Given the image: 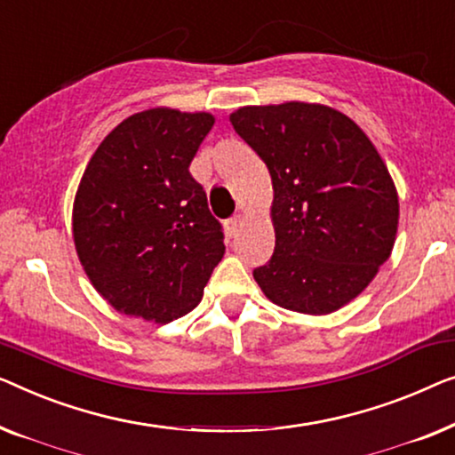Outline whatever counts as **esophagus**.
Returning <instances> with one entry per match:
<instances>
[{"label":"esophagus","mask_w":455,"mask_h":455,"mask_svg":"<svg viewBox=\"0 0 455 455\" xmlns=\"http://www.w3.org/2000/svg\"><path fill=\"white\" fill-rule=\"evenodd\" d=\"M241 225H243V216H241V214L230 216V219L227 220V230H228V235H236V230L241 228Z\"/></svg>","instance_id":"esophagus-1"}]
</instances>
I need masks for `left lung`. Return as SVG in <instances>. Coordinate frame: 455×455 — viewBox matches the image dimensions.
<instances>
[{"mask_svg":"<svg viewBox=\"0 0 455 455\" xmlns=\"http://www.w3.org/2000/svg\"><path fill=\"white\" fill-rule=\"evenodd\" d=\"M235 132L272 177V258L253 278L272 303L325 315L367 284L392 253L398 194L353 119L309 102L243 107Z\"/></svg>","mask_w":455,"mask_h":455,"instance_id":"left-lung-1","label":"left lung"}]
</instances>
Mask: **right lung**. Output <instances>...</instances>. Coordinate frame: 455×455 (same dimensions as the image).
<instances>
[{
	"instance_id": "add662e5",
	"label": "right lung",
	"mask_w": 455,
	"mask_h": 455,
	"mask_svg": "<svg viewBox=\"0 0 455 455\" xmlns=\"http://www.w3.org/2000/svg\"><path fill=\"white\" fill-rule=\"evenodd\" d=\"M212 125L208 113H136L86 166L76 251L94 289L125 315L166 323L189 313L225 255L222 225L189 172Z\"/></svg>"
}]
</instances>
